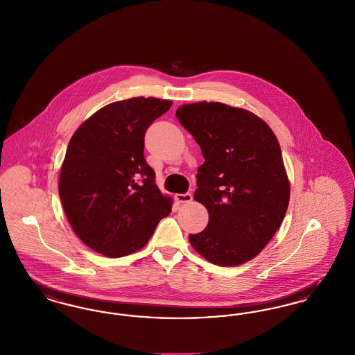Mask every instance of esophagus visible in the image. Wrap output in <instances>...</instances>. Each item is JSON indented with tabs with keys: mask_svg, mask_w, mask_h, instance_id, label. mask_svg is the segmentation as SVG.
<instances>
[{
	"mask_svg": "<svg viewBox=\"0 0 355 355\" xmlns=\"http://www.w3.org/2000/svg\"><path fill=\"white\" fill-rule=\"evenodd\" d=\"M175 199L179 201V202H189L192 200V193L187 192V193H178L175 195Z\"/></svg>",
	"mask_w": 355,
	"mask_h": 355,
	"instance_id": "obj_1",
	"label": "esophagus"
}]
</instances>
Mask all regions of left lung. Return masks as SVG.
Instances as JSON below:
<instances>
[{
    "label": "left lung",
    "instance_id": "obj_1",
    "mask_svg": "<svg viewBox=\"0 0 355 355\" xmlns=\"http://www.w3.org/2000/svg\"><path fill=\"white\" fill-rule=\"evenodd\" d=\"M176 118L205 159L195 200L209 221L189 234L191 245L220 266L254 259L279 228L291 196L276 135L254 114L218 102L183 105Z\"/></svg>",
    "mask_w": 355,
    "mask_h": 355
}]
</instances>
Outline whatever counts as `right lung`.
<instances>
[{"label":"right lung","mask_w":355,"mask_h":355,"mask_svg":"<svg viewBox=\"0 0 355 355\" xmlns=\"http://www.w3.org/2000/svg\"><path fill=\"white\" fill-rule=\"evenodd\" d=\"M171 101L131 98L110 103L79 125L67 146L60 199L78 237L107 257L144 247L172 201L144 159V135Z\"/></svg>","instance_id":"1"}]
</instances>
